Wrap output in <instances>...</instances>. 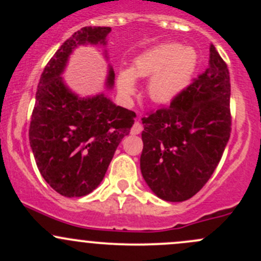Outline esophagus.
I'll list each match as a JSON object with an SVG mask.
<instances>
[{
    "label": "esophagus",
    "instance_id": "1",
    "mask_svg": "<svg viewBox=\"0 0 261 261\" xmlns=\"http://www.w3.org/2000/svg\"><path fill=\"white\" fill-rule=\"evenodd\" d=\"M141 131H143V126H141V123L139 122V121H135L133 128H131V134H133V135H138Z\"/></svg>",
    "mask_w": 261,
    "mask_h": 261
}]
</instances>
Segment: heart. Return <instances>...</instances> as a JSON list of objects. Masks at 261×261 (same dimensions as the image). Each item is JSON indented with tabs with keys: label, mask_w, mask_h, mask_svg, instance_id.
Here are the masks:
<instances>
[{
	"label": "heart",
	"mask_w": 261,
	"mask_h": 261,
	"mask_svg": "<svg viewBox=\"0 0 261 261\" xmlns=\"http://www.w3.org/2000/svg\"><path fill=\"white\" fill-rule=\"evenodd\" d=\"M196 50L179 43H162L136 55L130 69L118 74L117 87L123 96L135 92L134 78H149L147 94L158 105H170L192 83L197 69Z\"/></svg>",
	"instance_id": "heart-1"
}]
</instances>
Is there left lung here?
Listing matches in <instances>:
<instances>
[{"label": "left lung", "instance_id": "obj_1", "mask_svg": "<svg viewBox=\"0 0 261 261\" xmlns=\"http://www.w3.org/2000/svg\"><path fill=\"white\" fill-rule=\"evenodd\" d=\"M230 73L213 44L208 68L168 109L143 118L140 169L152 193L183 202L207 183L231 133Z\"/></svg>", "mask_w": 261, "mask_h": 261}]
</instances>
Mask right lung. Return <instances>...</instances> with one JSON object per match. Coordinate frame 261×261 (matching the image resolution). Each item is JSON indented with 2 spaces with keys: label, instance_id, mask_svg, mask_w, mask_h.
I'll return each instance as SVG.
<instances>
[{
  "label": "right lung",
  "instance_id": "1",
  "mask_svg": "<svg viewBox=\"0 0 261 261\" xmlns=\"http://www.w3.org/2000/svg\"><path fill=\"white\" fill-rule=\"evenodd\" d=\"M111 28L86 26L73 34L46 64L36 91L29 139L46 183L64 197H83L99 186L114 154L134 125L135 112L117 106L105 92L80 96L63 78L78 46L107 45ZM105 58L109 60L107 50ZM115 72L109 64L107 89Z\"/></svg>",
  "mask_w": 261,
  "mask_h": 261
}]
</instances>
